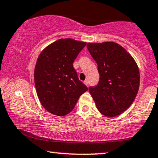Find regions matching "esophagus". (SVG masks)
I'll return each instance as SVG.
<instances>
[{
    "instance_id": "34e87169",
    "label": "esophagus",
    "mask_w": 158,
    "mask_h": 158,
    "mask_svg": "<svg viewBox=\"0 0 158 158\" xmlns=\"http://www.w3.org/2000/svg\"><path fill=\"white\" fill-rule=\"evenodd\" d=\"M84 84H85V85H87V86H89V81H88V80H85V81H84Z\"/></svg>"
}]
</instances>
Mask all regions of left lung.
<instances>
[{"label":"left lung","mask_w":158,"mask_h":158,"mask_svg":"<svg viewBox=\"0 0 158 158\" xmlns=\"http://www.w3.org/2000/svg\"><path fill=\"white\" fill-rule=\"evenodd\" d=\"M88 50L98 65L99 81L89 87L99 111L106 117H115L134 101L140 75L134 59L120 45L114 42L89 43Z\"/></svg>","instance_id":"1"}]
</instances>
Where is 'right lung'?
I'll return each mask as SVG.
<instances>
[{
    "instance_id": "1",
    "label": "right lung",
    "mask_w": 158,
    "mask_h": 158,
    "mask_svg": "<svg viewBox=\"0 0 158 158\" xmlns=\"http://www.w3.org/2000/svg\"><path fill=\"white\" fill-rule=\"evenodd\" d=\"M85 45L71 38L59 39L39 55L35 68V85L40 103L50 113L66 115L88 90L73 64Z\"/></svg>"
}]
</instances>
